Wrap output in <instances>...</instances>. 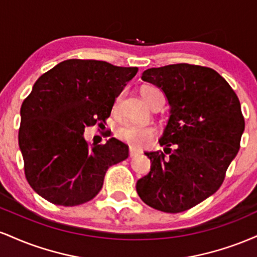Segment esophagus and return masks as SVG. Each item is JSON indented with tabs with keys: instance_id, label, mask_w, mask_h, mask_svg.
Instances as JSON below:
<instances>
[{
	"instance_id": "34e87169",
	"label": "esophagus",
	"mask_w": 257,
	"mask_h": 257,
	"mask_svg": "<svg viewBox=\"0 0 257 257\" xmlns=\"http://www.w3.org/2000/svg\"><path fill=\"white\" fill-rule=\"evenodd\" d=\"M139 153H140V151H139V150L135 149V147H132L131 146V149H129V156H131V157H134V156L139 155Z\"/></svg>"
}]
</instances>
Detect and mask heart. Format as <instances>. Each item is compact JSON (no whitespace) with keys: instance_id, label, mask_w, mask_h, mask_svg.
Returning <instances> with one entry per match:
<instances>
[{"instance_id":"heart-1","label":"heart","mask_w":257,"mask_h":257,"mask_svg":"<svg viewBox=\"0 0 257 257\" xmlns=\"http://www.w3.org/2000/svg\"><path fill=\"white\" fill-rule=\"evenodd\" d=\"M141 96L150 106L158 98H164L161 90L155 87H150V85H146L141 89ZM119 101L120 95L117 96L116 101H114V108L118 106ZM155 135L156 128L151 124H139V123L125 122L116 128V137L134 147H144L149 145Z\"/></svg>"}]
</instances>
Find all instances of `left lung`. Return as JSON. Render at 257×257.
I'll use <instances>...</instances> for the list:
<instances>
[{"label": "left lung", "mask_w": 257, "mask_h": 257, "mask_svg": "<svg viewBox=\"0 0 257 257\" xmlns=\"http://www.w3.org/2000/svg\"><path fill=\"white\" fill-rule=\"evenodd\" d=\"M166 94L170 117L159 144L145 152L151 172L138 180L144 203L164 213H181L210 197L225 180L245 128L237 94L210 67L174 64L141 76Z\"/></svg>", "instance_id": "obj_1"}]
</instances>
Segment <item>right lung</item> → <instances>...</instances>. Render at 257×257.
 Here are the masks:
<instances>
[{
  "instance_id": "add662e5",
  "label": "right lung",
  "mask_w": 257,
  "mask_h": 257,
  "mask_svg": "<svg viewBox=\"0 0 257 257\" xmlns=\"http://www.w3.org/2000/svg\"><path fill=\"white\" fill-rule=\"evenodd\" d=\"M137 72L138 67L69 59L37 79L20 108L18 135L25 178L35 192L64 206L99 193L107 169L128 158L129 147L114 138L89 146L84 129L106 123Z\"/></svg>"
}]
</instances>
